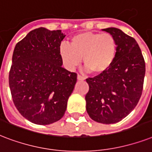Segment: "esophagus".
<instances>
[{
    "label": "esophagus",
    "instance_id": "obj_1",
    "mask_svg": "<svg viewBox=\"0 0 152 152\" xmlns=\"http://www.w3.org/2000/svg\"><path fill=\"white\" fill-rule=\"evenodd\" d=\"M77 80H78V81H84V80H85V77H82V76H81V75H77Z\"/></svg>",
    "mask_w": 152,
    "mask_h": 152
}]
</instances>
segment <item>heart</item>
<instances>
[{
	"label": "heart",
	"instance_id": "b5f03b06",
	"mask_svg": "<svg viewBox=\"0 0 152 152\" xmlns=\"http://www.w3.org/2000/svg\"><path fill=\"white\" fill-rule=\"evenodd\" d=\"M116 53V41L109 33L82 32L71 38L70 46L59 48L60 57L69 70L81 64L83 58L85 69L94 75L106 72L113 63Z\"/></svg>",
	"mask_w": 152,
	"mask_h": 152
}]
</instances>
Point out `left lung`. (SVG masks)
<instances>
[{
    "label": "left lung",
    "mask_w": 152,
    "mask_h": 152,
    "mask_svg": "<svg viewBox=\"0 0 152 152\" xmlns=\"http://www.w3.org/2000/svg\"><path fill=\"white\" fill-rule=\"evenodd\" d=\"M102 31L116 41V57L106 72L87 78L86 102L90 118L109 124L121 121L136 106L143 90L145 62L135 39L116 28Z\"/></svg>",
    "instance_id": "1"
}]
</instances>
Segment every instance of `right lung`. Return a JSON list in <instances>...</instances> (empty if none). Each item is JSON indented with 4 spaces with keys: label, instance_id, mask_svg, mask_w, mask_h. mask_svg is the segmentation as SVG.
Masks as SVG:
<instances>
[{
    "label": "right lung",
    "instance_id": "right-lung-1",
    "mask_svg": "<svg viewBox=\"0 0 152 152\" xmlns=\"http://www.w3.org/2000/svg\"><path fill=\"white\" fill-rule=\"evenodd\" d=\"M61 30L39 28L16 43L9 82L15 106L34 124L46 125L59 121L75 89L77 74L62 66Z\"/></svg>",
    "mask_w": 152,
    "mask_h": 152
}]
</instances>
